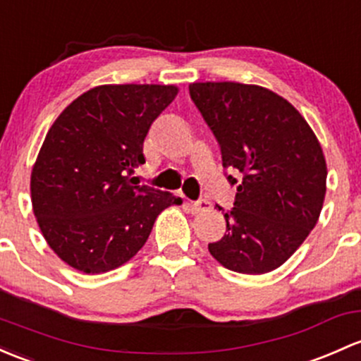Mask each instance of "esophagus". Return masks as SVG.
Listing matches in <instances>:
<instances>
[{
    "label": "esophagus",
    "instance_id": "obj_1",
    "mask_svg": "<svg viewBox=\"0 0 361 361\" xmlns=\"http://www.w3.org/2000/svg\"><path fill=\"white\" fill-rule=\"evenodd\" d=\"M188 209L192 211V214H199V212L209 211L211 202L209 200H197V202H188Z\"/></svg>",
    "mask_w": 361,
    "mask_h": 361
}]
</instances>
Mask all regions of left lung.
Masks as SVG:
<instances>
[{"label": "left lung", "mask_w": 361, "mask_h": 361, "mask_svg": "<svg viewBox=\"0 0 361 361\" xmlns=\"http://www.w3.org/2000/svg\"><path fill=\"white\" fill-rule=\"evenodd\" d=\"M221 147L223 166L237 169L226 233L209 252L231 271L276 270L314 228L327 192V162L317 135L286 98L242 82L188 86Z\"/></svg>", "instance_id": "1"}]
</instances>
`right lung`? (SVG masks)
<instances>
[{"label":"right lung","mask_w":361,"mask_h":361,"mask_svg":"<svg viewBox=\"0 0 361 361\" xmlns=\"http://www.w3.org/2000/svg\"><path fill=\"white\" fill-rule=\"evenodd\" d=\"M174 85H102L75 98L47 133L30 173L36 221L53 252L98 275L131 259L155 218L180 197L131 183L143 140Z\"/></svg>","instance_id":"right-lung-1"}]
</instances>
